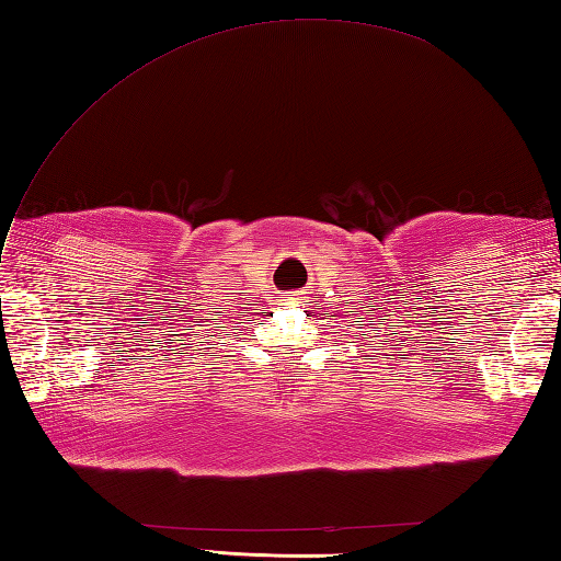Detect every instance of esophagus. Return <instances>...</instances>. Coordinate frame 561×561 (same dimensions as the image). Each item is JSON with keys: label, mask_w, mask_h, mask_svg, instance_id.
<instances>
[{"label": "esophagus", "mask_w": 561, "mask_h": 561, "mask_svg": "<svg viewBox=\"0 0 561 561\" xmlns=\"http://www.w3.org/2000/svg\"><path fill=\"white\" fill-rule=\"evenodd\" d=\"M287 301H294V299H287Z\"/></svg>", "instance_id": "1"}]
</instances>
